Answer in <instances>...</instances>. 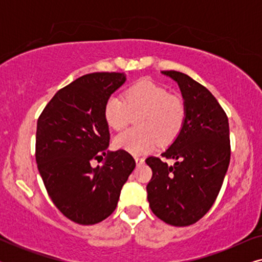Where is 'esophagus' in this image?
Listing matches in <instances>:
<instances>
[{
    "label": "esophagus",
    "instance_id": "34e87169",
    "mask_svg": "<svg viewBox=\"0 0 262 262\" xmlns=\"http://www.w3.org/2000/svg\"><path fill=\"white\" fill-rule=\"evenodd\" d=\"M135 160H136V163H137V166H141V164L144 163V159H143V157L136 156Z\"/></svg>",
    "mask_w": 262,
    "mask_h": 262
}]
</instances>
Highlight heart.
I'll list each match as a JSON object with an SVG mask.
<instances>
[{
  "label": "heart",
  "instance_id": "b5f03b06",
  "mask_svg": "<svg viewBox=\"0 0 262 262\" xmlns=\"http://www.w3.org/2000/svg\"><path fill=\"white\" fill-rule=\"evenodd\" d=\"M136 117L139 127L121 132L114 138L116 148L141 155L151 151L160 143L173 142L186 119L185 102L150 80H141L126 89L124 99L111 95L103 106V117L113 130L124 128Z\"/></svg>",
  "mask_w": 262,
  "mask_h": 262
}]
</instances>
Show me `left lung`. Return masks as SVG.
<instances>
[{
    "mask_svg": "<svg viewBox=\"0 0 262 262\" xmlns=\"http://www.w3.org/2000/svg\"><path fill=\"white\" fill-rule=\"evenodd\" d=\"M186 106L182 130L162 154L175 160L169 166L159 157L145 160L152 170L146 186L150 209L174 227L198 222L213 205L230 162L229 121L216 98L188 75L169 70Z\"/></svg>",
    "mask_w": 262,
    "mask_h": 262,
    "instance_id": "left-lung-1",
    "label": "left lung"
}]
</instances>
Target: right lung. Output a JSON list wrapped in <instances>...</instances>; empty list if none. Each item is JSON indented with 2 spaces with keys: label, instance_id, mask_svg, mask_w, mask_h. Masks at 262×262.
I'll use <instances>...</instances> for the list:
<instances>
[{
  "label": "right lung",
  "instance_id": "1",
  "mask_svg": "<svg viewBox=\"0 0 262 262\" xmlns=\"http://www.w3.org/2000/svg\"><path fill=\"white\" fill-rule=\"evenodd\" d=\"M125 81L124 73L83 75L59 89L38 119V170L53 204L75 223L106 220L136 167L125 150L106 151L110 131L103 106ZM103 156V166L91 167Z\"/></svg>",
  "mask_w": 262,
  "mask_h": 262
}]
</instances>
